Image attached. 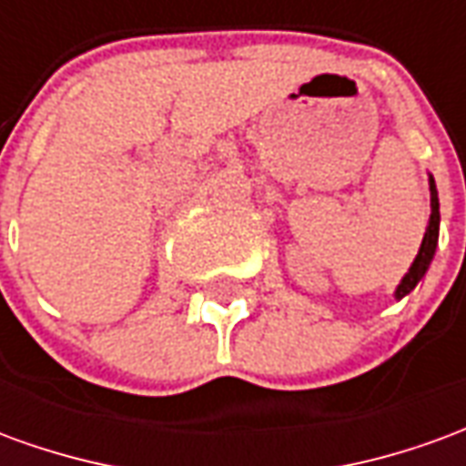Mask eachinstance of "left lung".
<instances>
[{
	"label": "left lung",
	"mask_w": 466,
	"mask_h": 466,
	"mask_svg": "<svg viewBox=\"0 0 466 466\" xmlns=\"http://www.w3.org/2000/svg\"><path fill=\"white\" fill-rule=\"evenodd\" d=\"M430 192H431V214H430V227H427V232H424V239H421L420 254L414 257V262H411L410 272L401 277L400 287H397V292L394 297L401 299V297H407V294L420 284V279L424 277V272L430 269L431 257H434V249H437V239H440V197H437V187H434V179L430 177Z\"/></svg>",
	"instance_id": "left-lung-1"
}]
</instances>
